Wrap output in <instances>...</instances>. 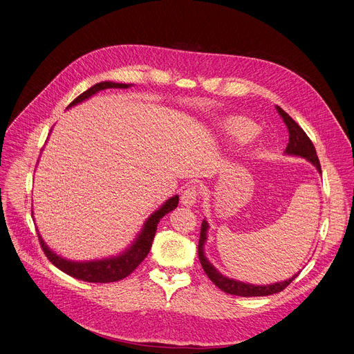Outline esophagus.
Instances as JSON below:
<instances>
[{
    "instance_id": "1",
    "label": "esophagus",
    "mask_w": 354,
    "mask_h": 354,
    "mask_svg": "<svg viewBox=\"0 0 354 354\" xmlns=\"http://www.w3.org/2000/svg\"><path fill=\"white\" fill-rule=\"evenodd\" d=\"M198 197V189L196 185H187L181 193V203L187 207L194 205Z\"/></svg>"
}]
</instances>
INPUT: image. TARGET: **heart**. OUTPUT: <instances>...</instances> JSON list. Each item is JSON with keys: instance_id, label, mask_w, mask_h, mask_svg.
I'll list each match as a JSON object with an SVG mask.
<instances>
[{"instance_id": "obj_1", "label": "heart", "mask_w": 354, "mask_h": 354, "mask_svg": "<svg viewBox=\"0 0 354 354\" xmlns=\"http://www.w3.org/2000/svg\"><path fill=\"white\" fill-rule=\"evenodd\" d=\"M225 131L233 141L245 144L248 141H252L259 134V127L250 120L237 117L227 121Z\"/></svg>"}]
</instances>
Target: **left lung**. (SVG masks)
<instances>
[{
  "label": "left lung",
  "mask_w": 354,
  "mask_h": 354,
  "mask_svg": "<svg viewBox=\"0 0 354 354\" xmlns=\"http://www.w3.org/2000/svg\"><path fill=\"white\" fill-rule=\"evenodd\" d=\"M276 110H277L279 115L283 118L286 127L288 130V144L286 147V154L299 156V157H303V158L308 160L319 170V173H322V165H320L319 157L316 154V149H315L313 142H311V140L308 138V136L284 110H281L279 106H276ZM207 228H209V224H207V221L203 220L201 232H200V240H198V259H200V263L203 266V270L205 272V274L209 276V279L220 290H223L224 293L233 295V296H243V297L270 296V295L283 292V290L299 276V273H297L292 279L280 281V283L268 284V286H254V284H247V283H243V281L228 279V277L220 274L217 270L209 263V260L205 259L204 252H203V245L207 240Z\"/></svg>",
  "instance_id": "8db88e82"
}]
</instances>
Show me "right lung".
<instances>
[{"label": "right lung", "mask_w": 354, "mask_h": 354, "mask_svg": "<svg viewBox=\"0 0 354 354\" xmlns=\"http://www.w3.org/2000/svg\"><path fill=\"white\" fill-rule=\"evenodd\" d=\"M131 84H120V82H111V81L98 82V84L93 86L87 91L80 94L70 104L68 107L75 106L77 102L87 100L88 97H91L93 94H95L101 90H106V88H129ZM177 204H178V196H174L170 200L165 201L161 205V209H158L156 213H153L149 217V220L145 221L142 232L137 237L134 244L129 248L127 252H124L118 257L106 259V260H97V261H87V263H78V261L74 263V261L66 260V259L58 257L57 254H54L39 236H38V240H39L41 248H43V252L47 256V259L57 268H59L61 272H64L66 274H68L74 279L82 280V281H88V283H113V281H118L124 277H127L129 274H131L134 270L138 267V264L145 257H147V254L150 253V248H151V244H153V240H154V236H156L157 224H158L160 218H162L165 214L170 213L171 210H174Z\"/></svg>", "instance_id": "add662e5"}]
</instances>
